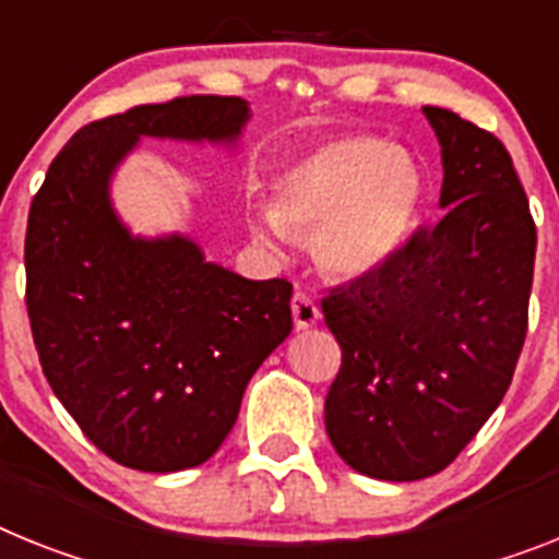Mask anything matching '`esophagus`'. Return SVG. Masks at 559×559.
Instances as JSON below:
<instances>
[{
	"label": "esophagus",
	"mask_w": 559,
	"mask_h": 559,
	"mask_svg": "<svg viewBox=\"0 0 559 559\" xmlns=\"http://www.w3.org/2000/svg\"><path fill=\"white\" fill-rule=\"evenodd\" d=\"M289 307H293V323L298 332L309 330V326H316L318 318H321V309H318V304L312 301L307 293H295Z\"/></svg>",
	"instance_id": "1"
}]
</instances>
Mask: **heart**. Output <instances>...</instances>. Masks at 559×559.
<instances>
[{
    "label": "heart",
    "instance_id": "obj_1",
    "mask_svg": "<svg viewBox=\"0 0 559 559\" xmlns=\"http://www.w3.org/2000/svg\"><path fill=\"white\" fill-rule=\"evenodd\" d=\"M420 207L424 173L406 150L378 135H337L281 173L272 215L252 229L261 241H278L281 229L312 236L326 275L364 281L401 255Z\"/></svg>",
    "mask_w": 559,
    "mask_h": 559
}]
</instances>
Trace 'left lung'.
<instances>
[{"instance_id": "1", "label": "left lung", "mask_w": 559, "mask_h": 559, "mask_svg": "<svg viewBox=\"0 0 559 559\" xmlns=\"http://www.w3.org/2000/svg\"><path fill=\"white\" fill-rule=\"evenodd\" d=\"M424 116L447 215L386 270L321 301L344 352L326 435L355 472L392 483L443 472L500 406L526 341L537 250L503 142L443 107Z\"/></svg>"}]
</instances>
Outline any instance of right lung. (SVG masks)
Here are the masks:
<instances>
[{
    "mask_svg": "<svg viewBox=\"0 0 559 559\" xmlns=\"http://www.w3.org/2000/svg\"><path fill=\"white\" fill-rule=\"evenodd\" d=\"M238 96H185L91 121L53 158L25 236L27 318L53 395L107 457L139 472L210 461L243 389L293 332V284L213 264L187 236H133L110 178L144 135L236 144Z\"/></svg>",
    "mask_w": 559,
    "mask_h": 559,
    "instance_id": "obj_1",
    "label": "right lung"
}]
</instances>
